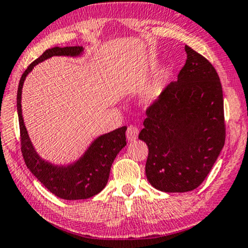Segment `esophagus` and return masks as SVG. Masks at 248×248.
Returning a JSON list of instances; mask_svg holds the SVG:
<instances>
[{
	"mask_svg": "<svg viewBox=\"0 0 248 248\" xmlns=\"http://www.w3.org/2000/svg\"><path fill=\"white\" fill-rule=\"evenodd\" d=\"M127 140H129V142H133V140H137V137H139V128L136 126H129L127 128Z\"/></svg>",
	"mask_w": 248,
	"mask_h": 248,
	"instance_id": "34e87169",
	"label": "esophagus"
}]
</instances>
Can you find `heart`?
Segmentation results:
<instances>
[{
    "instance_id": "b5f03b06",
    "label": "heart",
    "mask_w": 248,
    "mask_h": 248,
    "mask_svg": "<svg viewBox=\"0 0 248 248\" xmlns=\"http://www.w3.org/2000/svg\"><path fill=\"white\" fill-rule=\"evenodd\" d=\"M162 89V84L161 82H156L155 86H153L151 89H150L149 93L146 95V102H155L156 99V97H158L159 95H160V92Z\"/></svg>"
}]
</instances>
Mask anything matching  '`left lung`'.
Segmentation results:
<instances>
[{
    "label": "left lung",
    "instance_id": "obj_1",
    "mask_svg": "<svg viewBox=\"0 0 248 248\" xmlns=\"http://www.w3.org/2000/svg\"><path fill=\"white\" fill-rule=\"evenodd\" d=\"M186 62L146 111L139 139L149 155L145 174L164 192H187L207 177L225 140L220 78L205 57L186 46Z\"/></svg>",
    "mask_w": 248,
    "mask_h": 248
}]
</instances>
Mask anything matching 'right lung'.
<instances>
[{"label":"right lung","mask_w":248,"mask_h":248,"mask_svg":"<svg viewBox=\"0 0 248 248\" xmlns=\"http://www.w3.org/2000/svg\"><path fill=\"white\" fill-rule=\"evenodd\" d=\"M82 46H55L48 49L34 61L21 75L17 93V111L19 118L21 152L25 164L31 173L55 196L66 200L92 198L104 189L108 181L109 170L118 153L127 145V127L118 128L113 131L96 137L77 160L65 165L52 164L36 152L30 135L25 127L21 111V93L27 75L40 62L54 56L81 57Z\"/></svg>","instance_id":"1"}]
</instances>
